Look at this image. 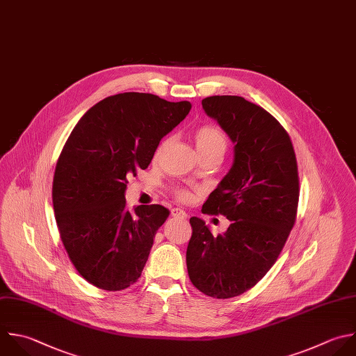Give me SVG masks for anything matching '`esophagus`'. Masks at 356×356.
I'll return each mask as SVG.
<instances>
[{"mask_svg":"<svg viewBox=\"0 0 356 356\" xmlns=\"http://www.w3.org/2000/svg\"><path fill=\"white\" fill-rule=\"evenodd\" d=\"M171 216L174 217V218H181V220H185L186 218V213L182 210V209H178V207H175V209H172L171 210Z\"/></svg>","mask_w":356,"mask_h":356,"instance_id":"obj_1","label":"esophagus"}]
</instances>
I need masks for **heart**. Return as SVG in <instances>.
I'll return each instance as SVG.
<instances>
[{"instance_id": "heart-1", "label": "heart", "mask_w": 356, "mask_h": 356, "mask_svg": "<svg viewBox=\"0 0 356 356\" xmlns=\"http://www.w3.org/2000/svg\"><path fill=\"white\" fill-rule=\"evenodd\" d=\"M168 138L163 139L160 142V145L157 146L156 149V153H154V157L157 159L164 147L167 146L168 143ZM195 145L197 147V152L200 154V157L206 156V154H210V153H221L224 154L225 149H227V138L224 135V132L214 127V125H203L200 128H197L195 131ZM174 196L181 200V202H185L189 199V192L186 189H182V188H175L174 189Z\"/></svg>"}]
</instances>
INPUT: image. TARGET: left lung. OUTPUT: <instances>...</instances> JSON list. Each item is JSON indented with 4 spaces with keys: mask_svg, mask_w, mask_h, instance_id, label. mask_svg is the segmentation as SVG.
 <instances>
[{
    "mask_svg": "<svg viewBox=\"0 0 356 356\" xmlns=\"http://www.w3.org/2000/svg\"><path fill=\"white\" fill-rule=\"evenodd\" d=\"M234 142V164L202 207L231 224L214 236L192 217L186 267L204 295L228 299L254 286L278 259L296 220L299 177L284 127L264 108L239 96L202 100Z\"/></svg>",
    "mask_w": 356,
    "mask_h": 356,
    "instance_id": "1",
    "label": "left lung"
}]
</instances>
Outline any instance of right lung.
I'll list each match as a JSON object with an SVG mask.
<instances>
[{
	"label": "right lung",
	"mask_w": 356,
	"mask_h": 356,
	"mask_svg": "<svg viewBox=\"0 0 356 356\" xmlns=\"http://www.w3.org/2000/svg\"><path fill=\"white\" fill-rule=\"evenodd\" d=\"M150 93H120L93 106L58 157L53 206L64 248L92 285L121 291L138 281L170 211L160 204L127 209L128 177L146 170L161 140L189 113Z\"/></svg>",
	"instance_id": "obj_1"
}]
</instances>
